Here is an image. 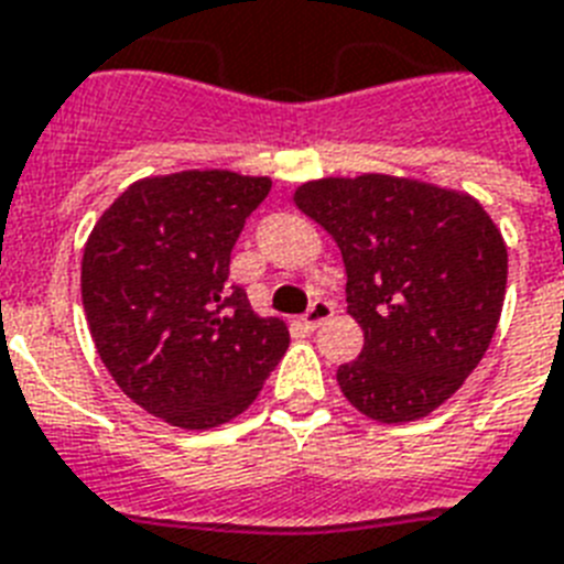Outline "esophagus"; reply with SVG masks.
<instances>
[{
	"label": "esophagus",
	"instance_id": "1",
	"mask_svg": "<svg viewBox=\"0 0 564 564\" xmlns=\"http://www.w3.org/2000/svg\"><path fill=\"white\" fill-rule=\"evenodd\" d=\"M333 313H336V310H333V304H329V301H313L301 322H304L306 329H318L324 322H327V318H333Z\"/></svg>",
	"mask_w": 564,
	"mask_h": 564
}]
</instances>
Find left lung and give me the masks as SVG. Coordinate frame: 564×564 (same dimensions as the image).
<instances>
[{"label":"left lung","instance_id":"obj_1","mask_svg":"<svg viewBox=\"0 0 564 564\" xmlns=\"http://www.w3.org/2000/svg\"><path fill=\"white\" fill-rule=\"evenodd\" d=\"M295 205L341 249L347 313L365 329L336 379L379 423L432 414L478 368L501 318L507 246L473 196L414 178H318Z\"/></svg>","mask_w":564,"mask_h":564}]
</instances>
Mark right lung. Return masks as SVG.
I'll return each instance as SVG.
<instances>
[{"label":"right lung","mask_w":564,"mask_h":564,"mask_svg":"<svg viewBox=\"0 0 564 564\" xmlns=\"http://www.w3.org/2000/svg\"><path fill=\"white\" fill-rule=\"evenodd\" d=\"M267 176L185 171L135 182L84 249L80 292L100 361L127 397L178 429L246 411L290 347L228 283L231 249Z\"/></svg>","instance_id":"add662e5"}]
</instances>
